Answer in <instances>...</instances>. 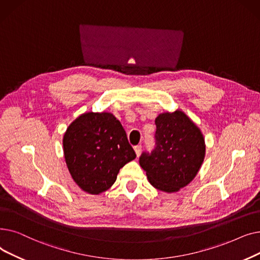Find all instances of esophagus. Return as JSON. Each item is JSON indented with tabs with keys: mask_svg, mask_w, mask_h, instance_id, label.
Instances as JSON below:
<instances>
[{
	"mask_svg": "<svg viewBox=\"0 0 260 260\" xmlns=\"http://www.w3.org/2000/svg\"><path fill=\"white\" fill-rule=\"evenodd\" d=\"M134 151H135V154H137V156L139 157L141 155V152H142V146L141 145L134 146Z\"/></svg>",
	"mask_w": 260,
	"mask_h": 260,
	"instance_id": "1",
	"label": "esophagus"
}]
</instances>
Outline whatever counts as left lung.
Returning <instances> with one entry per match:
<instances>
[{
  "label": "left lung",
  "instance_id": "1",
  "mask_svg": "<svg viewBox=\"0 0 260 260\" xmlns=\"http://www.w3.org/2000/svg\"><path fill=\"white\" fill-rule=\"evenodd\" d=\"M155 147L143 152L140 165L153 187L176 192L197 176L205 156L201 130L180 110L155 118Z\"/></svg>",
  "mask_w": 260,
  "mask_h": 260
}]
</instances>
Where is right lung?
Here are the masks:
<instances>
[{"instance_id": "add662e5", "label": "right lung", "mask_w": 260, "mask_h": 260, "mask_svg": "<svg viewBox=\"0 0 260 260\" xmlns=\"http://www.w3.org/2000/svg\"><path fill=\"white\" fill-rule=\"evenodd\" d=\"M63 152L73 180L91 194L108 190L137 156L120 121L109 112L78 116L64 133Z\"/></svg>"}]
</instances>
